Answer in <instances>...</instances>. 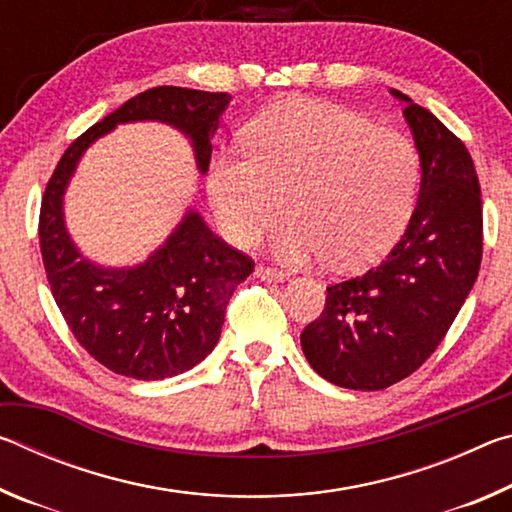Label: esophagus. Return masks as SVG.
Returning a JSON list of instances; mask_svg holds the SVG:
<instances>
[{
  "label": "esophagus",
  "instance_id": "34e87169",
  "mask_svg": "<svg viewBox=\"0 0 512 512\" xmlns=\"http://www.w3.org/2000/svg\"><path fill=\"white\" fill-rule=\"evenodd\" d=\"M255 275L262 277V280H275V282H282V280H287V277H289L287 271H280V268H273V266H266V264H259L255 268Z\"/></svg>",
  "mask_w": 512,
  "mask_h": 512
}]
</instances>
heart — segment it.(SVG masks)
<instances>
[{
	"label": "heart",
	"mask_w": 512,
	"mask_h": 512,
	"mask_svg": "<svg viewBox=\"0 0 512 512\" xmlns=\"http://www.w3.org/2000/svg\"><path fill=\"white\" fill-rule=\"evenodd\" d=\"M246 140L250 153L221 151L207 178L232 244H257L284 205L291 221L277 248L287 259L359 268L400 239L420 185L409 137L336 103L287 101L264 110Z\"/></svg>",
	"instance_id": "heart-1"
}]
</instances>
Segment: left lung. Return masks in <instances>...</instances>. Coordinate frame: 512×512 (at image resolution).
I'll return each instance as SVG.
<instances>
[{"label":"left lung","mask_w":512,"mask_h":512,"mask_svg":"<svg viewBox=\"0 0 512 512\" xmlns=\"http://www.w3.org/2000/svg\"><path fill=\"white\" fill-rule=\"evenodd\" d=\"M404 101L422 183L418 205L384 262L327 287L300 345L320 377L381 391L427 361L461 311L483 255L481 187L470 151L427 108Z\"/></svg>","instance_id":"left-lung-1"}]
</instances>
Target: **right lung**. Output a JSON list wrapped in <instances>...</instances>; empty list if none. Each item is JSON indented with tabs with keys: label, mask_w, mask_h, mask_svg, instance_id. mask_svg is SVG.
<instances>
[{
	"label": "right lung",
	"mask_w": 512,
	"mask_h": 512,
	"mask_svg": "<svg viewBox=\"0 0 512 512\" xmlns=\"http://www.w3.org/2000/svg\"><path fill=\"white\" fill-rule=\"evenodd\" d=\"M228 103V92L176 85L135 94L67 146L42 194L38 235L51 296L81 348L117 375L164 379L203 361L219 341L230 296L255 262L189 212L149 262L128 271L94 266L65 232L60 207L67 180L97 137L140 119L180 128L194 144L198 169L207 171L210 135Z\"/></svg>",
	"instance_id": "add662e5"
}]
</instances>
